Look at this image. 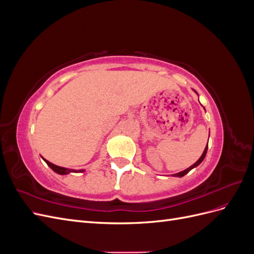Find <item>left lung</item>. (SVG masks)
<instances>
[{
  "instance_id": "1",
  "label": "left lung",
  "mask_w": 254,
  "mask_h": 254,
  "mask_svg": "<svg viewBox=\"0 0 254 254\" xmlns=\"http://www.w3.org/2000/svg\"><path fill=\"white\" fill-rule=\"evenodd\" d=\"M196 92V91H195ZM197 93V92H196ZM206 151H207V145L205 146V148H204V150H203V152H202V155H201V157L198 159V161L197 162H195L193 165L191 166H190L189 168H187V170H184V171H182V172H180V173H178V174H175V175H173V176H175V177H183L184 175H187L190 170H193L194 167H196V166H198L199 164H200L202 161H203V159H204V157H205V155H206Z\"/></svg>"
}]
</instances>
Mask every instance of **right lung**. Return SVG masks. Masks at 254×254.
I'll use <instances>...</instances> for the list:
<instances>
[{
  "label": "right lung",
  "instance_id": "1",
  "mask_svg": "<svg viewBox=\"0 0 254 254\" xmlns=\"http://www.w3.org/2000/svg\"><path fill=\"white\" fill-rule=\"evenodd\" d=\"M44 161H45V163H47L52 170L55 172V173H57V174H59V175H67V174H70V173H82L83 172V170H68V168H65V167H61V166H58V165H55V164H53V163H51L50 161H48V160H45L44 158H42Z\"/></svg>",
  "mask_w": 254,
  "mask_h": 254
}]
</instances>
